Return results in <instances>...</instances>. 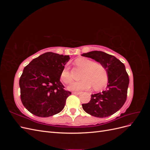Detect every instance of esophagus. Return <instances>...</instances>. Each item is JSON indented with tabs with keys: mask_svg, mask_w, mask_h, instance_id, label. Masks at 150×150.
<instances>
[{
	"mask_svg": "<svg viewBox=\"0 0 150 150\" xmlns=\"http://www.w3.org/2000/svg\"><path fill=\"white\" fill-rule=\"evenodd\" d=\"M72 94H77V95H78V94H81V92H72Z\"/></svg>",
	"mask_w": 150,
	"mask_h": 150,
	"instance_id": "obj_1",
	"label": "esophagus"
}]
</instances>
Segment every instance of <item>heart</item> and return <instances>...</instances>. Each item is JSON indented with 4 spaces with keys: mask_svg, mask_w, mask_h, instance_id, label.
Listing matches in <instances>:
<instances>
[{
    "mask_svg": "<svg viewBox=\"0 0 150 150\" xmlns=\"http://www.w3.org/2000/svg\"><path fill=\"white\" fill-rule=\"evenodd\" d=\"M77 66L83 69L79 81L71 83L68 89L72 91H81L91 87L95 90L100 89L105 86L108 80V74L106 68L100 62H94L87 58L81 57L75 61ZM60 79L65 84L71 82L72 77L69 68L65 66L60 74Z\"/></svg>",
    "mask_w": 150,
    "mask_h": 150,
    "instance_id": "1",
    "label": "heart"
}]
</instances>
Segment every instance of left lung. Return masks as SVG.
I'll return each instance as SVG.
<instances>
[{"instance_id": "8db88e82", "label": "left lung", "mask_w": 150, "mask_h": 150, "mask_svg": "<svg viewBox=\"0 0 150 150\" xmlns=\"http://www.w3.org/2000/svg\"><path fill=\"white\" fill-rule=\"evenodd\" d=\"M82 56L101 63L108 74L106 89L91 94L90 101L82 104L83 110L95 117L110 116L121 109L126 100L129 79L125 66L115 56L102 51H91Z\"/></svg>"}]
</instances>
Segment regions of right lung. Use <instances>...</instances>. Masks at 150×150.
<instances>
[{
	"instance_id": "right-lung-1",
	"label": "right lung",
	"mask_w": 150,
	"mask_h": 150,
	"mask_svg": "<svg viewBox=\"0 0 150 150\" xmlns=\"http://www.w3.org/2000/svg\"><path fill=\"white\" fill-rule=\"evenodd\" d=\"M69 59V56L49 52L24 67L19 79L21 99L32 114L49 117L63 110L71 93L64 89L60 74Z\"/></svg>"
}]
</instances>
